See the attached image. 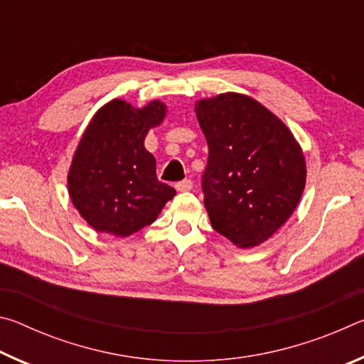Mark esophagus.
Returning a JSON list of instances; mask_svg holds the SVG:
<instances>
[{"label": "esophagus", "instance_id": "34e87169", "mask_svg": "<svg viewBox=\"0 0 364 364\" xmlns=\"http://www.w3.org/2000/svg\"><path fill=\"white\" fill-rule=\"evenodd\" d=\"M193 186H194V183L191 180H184V181H180V183L175 184L176 191H180V193H184V191H191V189H193Z\"/></svg>", "mask_w": 364, "mask_h": 364}]
</instances>
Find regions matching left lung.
Masks as SVG:
<instances>
[{"label": "left lung", "mask_w": 364, "mask_h": 364, "mask_svg": "<svg viewBox=\"0 0 364 364\" xmlns=\"http://www.w3.org/2000/svg\"><path fill=\"white\" fill-rule=\"evenodd\" d=\"M196 114L208 144L200 184L213 230L239 247L264 242L304 193L299 143L278 117L244 95L202 100Z\"/></svg>", "instance_id": "8db88e82"}]
</instances>
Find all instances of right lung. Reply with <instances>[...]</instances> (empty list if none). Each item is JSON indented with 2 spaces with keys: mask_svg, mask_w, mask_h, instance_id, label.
<instances>
[{
  "mask_svg": "<svg viewBox=\"0 0 364 364\" xmlns=\"http://www.w3.org/2000/svg\"><path fill=\"white\" fill-rule=\"evenodd\" d=\"M165 117L152 101L134 109L110 101L90 122L69 171V194L80 215L96 231L125 237L151 225L176 191L160 183L156 159L146 151L149 128Z\"/></svg>",
  "mask_w": 364,
  "mask_h": 364,
  "instance_id": "right-lung-1",
  "label": "right lung"
}]
</instances>
